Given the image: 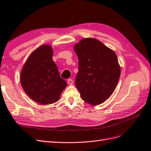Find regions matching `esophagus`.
I'll return each mask as SVG.
<instances>
[{
	"label": "esophagus",
	"instance_id": "34e87169",
	"mask_svg": "<svg viewBox=\"0 0 151 151\" xmlns=\"http://www.w3.org/2000/svg\"><path fill=\"white\" fill-rule=\"evenodd\" d=\"M67 83H68L69 85H73V81L72 79H69L68 81H67Z\"/></svg>",
	"mask_w": 151,
	"mask_h": 151
}]
</instances>
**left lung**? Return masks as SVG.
<instances>
[{
  "label": "left lung",
  "instance_id": "1",
  "mask_svg": "<svg viewBox=\"0 0 151 151\" xmlns=\"http://www.w3.org/2000/svg\"><path fill=\"white\" fill-rule=\"evenodd\" d=\"M78 72L75 85L83 101L99 105L113 93L121 75V67L114 50L95 38H84L74 46Z\"/></svg>",
  "mask_w": 151,
  "mask_h": 151
}]
</instances>
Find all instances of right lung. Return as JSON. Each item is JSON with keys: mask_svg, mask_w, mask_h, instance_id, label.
Here are the masks:
<instances>
[{"mask_svg": "<svg viewBox=\"0 0 151 151\" xmlns=\"http://www.w3.org/2000/svg\"><path fill=\"white\" fill-rule=\"evenodd\" d=\"M53 50L43 45L30 54L21 70L20 81L30 99L41 104L57 102L67 83L52 60Z\"/></svg>", "mask_w": 151, "mask_h": 151, "instance_id": "right-lung-1", "label": "right lung"}]
</instances>
